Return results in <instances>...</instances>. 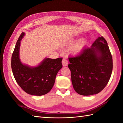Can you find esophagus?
Instances as JSON below:
<instances>
[{"mask_svg": "<svg viewBox=\"0 0 123 123\" xmlns=\"http://www.w3.org/2000/svg\"><path fill=\"white\" fill-rule=\"evenodd\" d=\"M62 64L63 65V66H67L68 65V61L67 59H66V58H64L62 59Z\"/></svg>", "mask_w": 123, "mask_h": 123, "instance_id": "1", "label": "esophagus"}]
</instances>
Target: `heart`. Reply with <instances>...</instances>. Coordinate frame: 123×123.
<instances>
[{
	"label": "heart",
	"mask_w": 123,
	"mask_h": 123,
	"mask_svg": "<svg viewBox=\"0 0 123 123\" xmlns=\"http://www.w3.org/2000/svg\"><path fill=\"white\" fill-rule=\"evenodd\" d=\"M74 39H71L69 41L67 42V44H71L74 42ZM87 43V40L86 38H81L79 40H78L77 42L74 43L73 45L71 51L73 53H78L79 52L82 50L84 47L86 45Z\"/></svg>",
	"instance_id": "1"
}]
</instances>
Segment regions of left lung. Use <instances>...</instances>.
Here are the masks:
<instances>
[{"mask_svg": "<svg viewBox=\"0 0 123 123\" xmlns=\"http://www.w3.org/2000/svg\"><path fill=\"white\" fill-rule=\"evenodd\" d=\"M69 61L72 85L78 94H98L108 83L112 71V57L103 37H99L90 47H85L79 55L69 57Z\"/></svg>", "mask_w": 123, "mask_h": 123, "instance_id": "obj_1", "label": "left lung"}]
</instances>
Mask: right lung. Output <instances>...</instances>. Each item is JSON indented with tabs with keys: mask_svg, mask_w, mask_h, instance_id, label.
I'll return each mask as SVG.
<instances>
[{
	"mask_svg": "<svg viewBox=\"0 0 123 123\" xmlns=\"http://www.w3.org/2000/svg\"><path fill=\"white\" fill-rule=\"evenodd\" d=\"M25 35V33L22 32L12 54L11 67L13 75L18 85L28 94L43 95L54 86L57 73L62 67V58L46 57L33 67L24 64L20 58V46Z\"/></svg>",
	"mask_w": 123,
	"mask_h": 123,
	"instance_id": "obj_1",
	"label": "right lung"
}]
</instances>
